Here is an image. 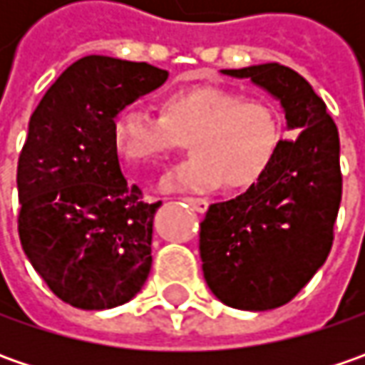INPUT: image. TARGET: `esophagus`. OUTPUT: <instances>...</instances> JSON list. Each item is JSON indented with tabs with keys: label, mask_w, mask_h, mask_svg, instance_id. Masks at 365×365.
Wrapping results in <instances>:
<instances>
[{
	"label": "esophagus",
	"mask_w": 365,
	"mask_h": 365,
	"mask_svg": "<svg viewBox=\"0 0 365 365\" xmlns=\"http://www.w3.org/2000/svg\"><path fill=\"white\" fill-rule=\"evenodd\" d=\"M185 201L197 211V213H205L209 209V201L207 199H199V197H185Z\"/></svg>",
	"instance_id": "1"
}]
</instances>
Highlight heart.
I'll use <instances>...</instances> for the list:
<instances>
[{
	"label": "heart",
	"mask_w": 365,
	"mask_h": 365,
	"mask_svg": "<svg viewBox=\"0 0 365 365\" xmlns=\"http://www.w3.org/2000/svg\"><path fill=\"white\" fill-rule=\"evenodd\" d=\"M111 135L118 154L135 166L156 164L189 142L192 158L162 178L168 190L254 189L270 175L284 142L272 103L215 85L168 93L160 118L140 106L123 107Z\"/></svg>",
	"instance_id": "heart-1"
}]
</instances>
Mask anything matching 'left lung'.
I'll return each mask as SVG.
<instances>
[{"label":"left lung","mask_w":365,"mask_h":365,"mask_svg":"<svg viewBox=\"0 0 365 365\" xmlns=\"http://www.w3.org/2000/svg\"><path fill=\"white\" fill-rule=\"evenodd\" d=\"M221 73L250 78L278 99L294 138L282 142L258 187L211 205L201 223L199 252L211 292L233 309L268 311L294 299L329 256L341 203L339 133L297 71L266 63Z\"/></svg>","instance_id":"1"}]
</instances>
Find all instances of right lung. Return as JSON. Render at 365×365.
<instances>
[{"label":"right lung","instance_id":"add662e5","mask_svg":"<svg viewBox=\"0 0 365 365\" xmlns=\"http://www.w3.org/2000/svg\"><path fill=\"white\" fill-rule=\"evenodd\" d=\"M168 71L91 54L54 81L28 123L18 160L20 242L48 288L83 311L132 301L152 268V221L162 203L130 187L113 146L123 107Z\"/></svg>","mask_w":365,"mask_h":365}]
</instances>
